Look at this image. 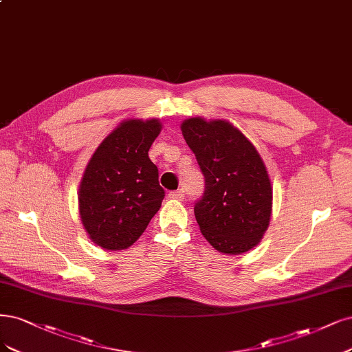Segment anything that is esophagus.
I'll list each match as a JSON object with an SVG mask.
<instances>
[{
    "label": "esophagus",
    "mask_w": 352,
    "mask_h": 352,
    "mask_svg": "<svg viewBox=\"0 0 352 352\" xmlns=\"http://www.w3.org/2000/svg\"><path fill=\"white\" fill-rule=\"evenodd\" d=\"M184 197H185V190L184 189H177V190L168 192V198H172V199H184Z\"/></svg>",
    "instance_id": "esophagus-1"
}]
</instances>
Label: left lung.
I'll return each instance as SVG.
<instances>
[{
	"mask_svg": "<svg viewBox=\"0 0 352 352\" xmlns=\"http://www.w3.org/2000/svg\"><path fill=\"white\" fill-rule=\"evenodd\" d=\"M182 134L205 177L195 202L201 233L218 252L239 254L254 248L270 226L272 186L253 144L224 120L190 118Z\"/></svg>",
	"mask_w": 352,
	"mask_h": 352,
	"instance_id": "1",
	"label": "left lung"
}]
</instances>
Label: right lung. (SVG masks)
I'll return each mask as SVG.
<instances>
[{"instance_id":"obj_1","label":"right lung","mask_w":352,"mask_h":352,"mask_svg":"<svg viewBox=\"0 0 352 352\" xmlns=\"http://www.w3.org/2000/svg\"><path fill=\"white\" fill-rule=\"evenodd\" d=\"M162 124L126 120L94 151L84 172L78 202L90 239L106 250L129 248L162 207L164 189L148 150Z\"/></svg>"}]
</instances>
